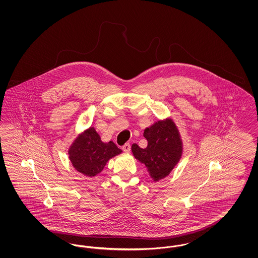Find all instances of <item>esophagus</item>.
<instances>
[{
	"label": "esophagus",
	"instance_id": "1",
	"mask_svg": "<svg viewBox=\"0 0 258 258\" xmlns=\"http://www.w3.org/2000/svg\"><path fill=\"white\" fill-rule=\"evenodd\" d=\"M122 149H123V152L128 153V152L131 151V145H130V143H125Z\"/></svg>",
	"mask_w": 258,
	"mask_h": 258
}]
</instances>
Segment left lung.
<instances>
[{"label":"left lung","instance_id":"left-lung-1","mask_svg":"<svg viewBox=\"0 0 258 258\" xmlns=\"http://www.w3.org/2000/svg\"><path fill=\"white\" fill-rule=\"evenodd\" d=\"M147 139L145 149L133 144L135 159L145 164L151 178L158 182L170 174L183 154V142L179 131L170 118L158 121L144 131Z\"/></svg>","mask_w":258,"mask_h":258}]
</instances>
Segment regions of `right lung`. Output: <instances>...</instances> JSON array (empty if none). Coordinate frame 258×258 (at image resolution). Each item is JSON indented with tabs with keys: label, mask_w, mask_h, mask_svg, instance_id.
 <instances>
[{
	"label": "right lung",
	"mask_w": 258,
	"mask_h": 258,
	"mask_svg": "<svg viewBox=\"0 0 258 258\" xmlns=\"http://www.w3.org/2000/svg\"><path fill=\"white\" fill-rule=\"evenodd\" d=\"M122 153L112 141L104 143L91 126L78 135L69 149V158L74 168L88 177L102 171L107 161Z\"/></svg>",
	"instance_id": "add662e5"
}]
</instances>
